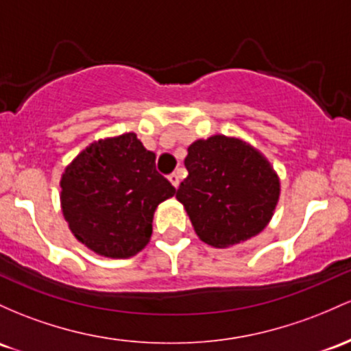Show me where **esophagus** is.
<instances>
[{
	"instance_id": "obj_1",
	"label": "esophagus",
	"mask_w": 351,
	"mask_h": 351,
	"mask_svg": "<svg viewBox=\"0 0 351 351\" xmlns=\"http://www.w3.org/2000/svg\"><path fill=\"white\" fill-rule=\"evenodd\" d=\"M168 180H169V183H171L175 188L180 186V173L178 171L171 173V175L168 176Z\"/></svg>"
}]
</instances>
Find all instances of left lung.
I'll return each mask as SVG.
<instances>
[{
	"label": "left lung",
	"instance_id": "8db88e82",
	"mask_svg": "<svg viewBox=\"0 0 351 351\" xmlns=\"http://www.w3.org/2000/svg\"><path fill=\"white\" fill-rule=\"evenodd\" d=\"M190 175L176 199L196 234L213 248L243 243L263 232L280 199V178L271 163L241 138L213 134L188 148Z\"/></svg>",
	"mask_w": 351,
	"mask_h": 351
}]
</instances>
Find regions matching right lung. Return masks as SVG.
Masks as SVG:
<instances>
[{"mask_svg": "<svg viewBox=\"0 0 351 351\" xmlns=\"http://www.w3.org/2000/svg\"><path fill=\"white\" fill-rule=\"evenodd\" d=\"M155 160L125 133L93 141L64 168L61 211L80 243L106 258L134 256L148 245L155 210L176 191Z\"/></svg>", "mask_w": 351, "mask_h": 351, "instance_id": "1", "label": "right lung"}]
</instances>
